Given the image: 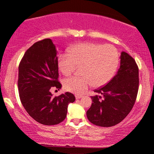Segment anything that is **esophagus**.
Here are the masks:
<instances>
[{
	"instance_id": "obj_1",
	"label": "esophagus",
	"mask_w": 154,
	"mask_h": 154,
	"mask_svg": "<svg viewBox=\"0 0 154 154\" xmlns=\"http://www.w3.org/2000/svg\"><path fill=\"white\" fill-rule=\"evenodd\" d=\"M82 97V95H75V98L77 99H81V98Z\"/></svg>"
}]
</instances>
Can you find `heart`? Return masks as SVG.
<instances>
[{"label":"heart","mask_w":154,"mask_h":154,"mask_svg":"<svg viewBox=\"0 0 154 154\" xmlns=\"http://www.w3.org/2000/svg\"><path fill=\"white\" fill-rule=\"evenodd\" d=\"M119 63V53L112 45L92 42L74 45L69 54L58 56V68L66 76L70 75L76 67L80 66L82 76H73L63 80L66 91L80 94L95 84L102 86L107 83L116 73Z\"/></svg>","instance_id":"b5f03b06"}]
</instances>
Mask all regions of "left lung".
Segmentation results:
<instances>
[{
  "instance_id": "obj_1",
  "label": "left lung",
  "mask_w": 154,
  "mask_h": 154,
  "mask_svg": "<svg viewBox=\"0 0 154 154\" xmlns=\"http://www.w3.org/2000/svg\"><path fill=\"white\" fill-rule=\"evenodd\" d=\"M117 74L104 87L94 90L92 104L86 112L93 124L109 127L119 124L133 108L139 88V69L128 53L121 54Z\"/></svg>"
}]
</instances>
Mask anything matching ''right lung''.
Wrapping results in <instances>:
<instances>
[{"instance_id": "right-lung-1", "label": "right lung", "mask_w": 154, "mask_h": 154, "mask_svg": "<svg viewBox=\"0 0 154 154\" xmlns=\"http://www.w3.org/2000/svg\"><path fill=\"white\" fill-rule=\"evenodd\" d=\"M57 50L50 38L33 44L25 52L19 65L18 90L22 104L35 121L51 126L66 117L69 103L75 101L66 92L52 97V88H61L58 82Z\"/></svg>"}]
</instances>
